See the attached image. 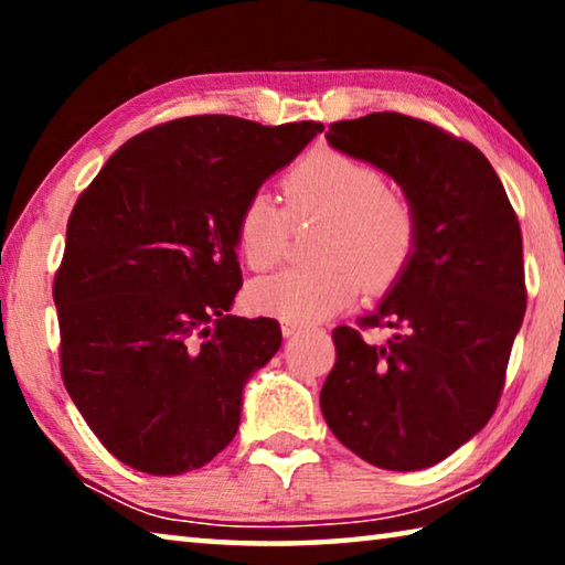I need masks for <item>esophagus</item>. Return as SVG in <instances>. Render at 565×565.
<instances>
[{
	"instance_id": "obj_1",
	"label": "esophagus",
	"mask_w": 565,
	"mask_h": 565,
	"mask_svg": "<svg viewBox=\"0 0 565 565\" xmlns=\"http://www.w3.org/2000/svg\"><path fill=\"white\" fill-rule=\"evenodd\" d=\"M299 331H301L299 323H291V321H284V323H281V333H284V339H294L296 333H299Z\"/></svg>"
}]
</instances>
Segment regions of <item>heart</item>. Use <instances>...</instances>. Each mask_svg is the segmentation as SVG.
Instances as JSON below:
<instances>
[{
  "mask_svg": "<svg viewBox=\"0 0 565 565\" xmlns=\"http://www.w3.org/2000/svg\"><path fill=\"white\" fill-rule=\"evenodd\" d=\"M286 212L256 191L236 216V252L252 271L281 259L289 218L323 216L313 254L321 262L291 266L254 281V311L291 323H313L356 299L361 284L384 289L406 269L416 248V212L401 191L386 186L376 167L337 149L306 154L281 181Z\"/></svg>",
  "mask_w": 565,
  "mask_h": 565,
  "instance_id": "1",
  "label": "heart"
}]
</instances>
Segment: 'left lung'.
I'll list each match as a JSON object with an SVG mask.
<instances>
[{"mask_svg": "<svg viewBox=\"0 0 565 565\" xmlns=\"http://www.w3.org/2000/svg\"><path fill=\"white\" fill-rule=\"evenodd\" d=\"M327 141L396 181L418 236L361 319L394 337L366 343L356 329H333L321 414L363 461L420 471L471 441L499 404L525 313L521 226L489 159L434 124L376 111L331 124Z\"/></svg>", "mask_w": 565, "mask_h": 565, "instance_id": "obj_1", "label": "left lung"}]
</instances>
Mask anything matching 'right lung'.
<instances>
[{"label": "right lung", "mask_w": 565, "mask_h": 565, "mask_svg": "<svg viewBox=\"0 0 565 565\" xmlns=\"http://www.w3.org/2000/svg\"><path fill=\"white\" fill-rule=\"evenodd\" d=\"M321 131L174 119L114 151L76 199L54 279L62 379L121 463L179 476L232 444L246 381L281 347L279 321L228 313L236 216Z\"/></svg>", "instance_id": "1"}]
</instances>
